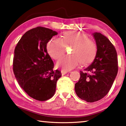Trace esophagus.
Here are the masks:
<instances>
[{
	"label": "esophagus",
	"mask_w": 126,
	"mask_h": 126,
	"mask_svg": "<svg viewBox=\"0 0 126 126\" xmlns=\"http://www.w3.org/2000/svg\"><path fill=\"white\" fill-rule=\"evenodd\" d=\"M67 73V71H63V70L61 71V74H62V75H65Z\"/></svg>",
	"instance_id": "34e87169"
}]
</instances>
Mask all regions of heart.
Wrapping results in <instances>:
<instances>
[{
  "label": "heart",
  "instance_id": "obj_1",
  "mask_svg": "<svg viewBox=\"0 0 126 126\" xmlns=\"http://www.w3.org/2000/svg\"><path fill=\"white\" fill-rule=\"evenodd\" d=\"M69 45L73 46L72 55L61 58L57 64L63 71H71L81 63L87 65L92 62L95 57L97 47L95 42L86 34L79 31H67L63 33L62 39H52L47 44L46 49L52 58L58 60L65 53V46Z\"/></svg>",
  "mask_w": 126,
  "mask_h": 126
}]
</instances>
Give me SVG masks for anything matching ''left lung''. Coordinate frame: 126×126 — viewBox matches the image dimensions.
<instances>
[{
    "instance_id": "obj_1",
    "label": "left lung",
    "mask_w": 126,
    "mask_h": 126,
    "mask_svg": "<svg viewBox=\"0 0 126 126\" xmlns=\"http://www.w3.org/2000/svg\"><path fill=\"white\" fill-rule=\"evenodd\" d=\"M97 52L93 62L81 71L75 84L78 96L88 102L102 99L112 86L118 71L116 51L108 39L99 32L93 33Z\"/></svg>"
}]
</instances>
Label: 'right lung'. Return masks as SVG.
<instances>
[{"instance_id": "right-lung-1", "label": "right lung", "mask_w": 126, "mask_h": 126, "mask_svg": "<svg viewBox=\"0 0 126 126\" xmlns=\"http://www.w3.org/2000/svg\"><path fill=\"white\" fill-rule=\"evenodd\" d=\"M57 32L43 27L28 31L15 49L13 70L21 87L38 101H46L54 95L60 71L53 70L54 63L48 54L47 44Z\"/></svg>"}]
</instances>
